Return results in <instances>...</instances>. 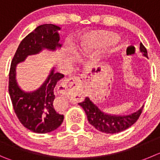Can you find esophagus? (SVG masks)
Here are the masks:
<instances>
[{"instance_id":"obj_1","label":"esophagus","mask_w":160,"mask_h":160,"mask_svg":"<svg viewBox=\"0 0 160 160\" xmlns=\"http://www.w3.org/2000/svg\"><path fill=\"white\" fill-rule=\"evenodd\" d=\"M83 77H73L66 79L58 87V93L62 95H65L70 91L78 90L81 88Z\"/></svg>"}]
</instances>
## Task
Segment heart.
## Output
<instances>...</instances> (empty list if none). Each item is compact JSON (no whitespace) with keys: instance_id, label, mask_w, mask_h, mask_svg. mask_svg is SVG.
Instances as JSON below:
<instances>
[{"instance_id":"b5f03b06","label":"heart","mask_w":160,"mask_h":160,"mask_svg":"<svg viewBox=\"0 0 160 160\" xmlns=\"http://www.w3.org/2000/svg\"><path fill=\"white\" fill-rule=\"evenodd\" d=\"M118 38V35L112 31L104 30L92 31L84 35L74 49L77 54L82 55L93 50H98L109 44L116 42Z\"/></svg>"}]
</instances>
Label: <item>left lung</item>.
<instances>
[{
	"label": "left lung",
	"mask_w": 160,
	"mask_h": 160,
	"mask_svg": "<svg viewBox=\"0 0 160 160\" xmlns=\"http://www.w3.org/2000/svg\"><path fill=\"white\" fill-rule=\"evenodd\" d=\"M140 50L144 57L148 58L147 50L142 43L140 44ZM79 105L84 110L91 125L97 130L110 134L118 133L132 126L139 118L144 107L129 115H115L102 111L88 97H86L84 101L80 102Z\"/></svg>",
	"instance_id": "1"
}]
</instances>
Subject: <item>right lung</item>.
Here are the masks:
<instances>
[{
    "label": "right lung",
    "mask_w": 160,
    "mask_h": 160,
    "mask_svg": "<svg viewBox=\"0 0 160 160\" xmlns=\"http://www.w3.org/2000/svg\"><path fill=\"white\" fill-rule=\"evenodd\" d=\"M54 24H43L27 35L18 46L11 63L8 92L14 111L22 125L36 133H47L58 129L64 120L63 114H58L53 107L55 89L63 74L50 71L41 87L34 92H25L16 80V67L28 56L39 53L42 50L55 51L62 47L58 31Z\"/></svg>",
    "instance_id": "obj_1"
}]
</instances>
